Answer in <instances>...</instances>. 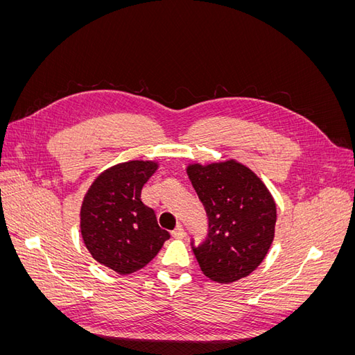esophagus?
Masks as SVG:
<instances>
[{
    "instance_id": "esophagus-1",
    "label": "esophagus",
    "mask_w": 355,
    "mask_h": 355,
    "mask_svg": "<svg viewBox=\"0 0 355 355\" xmlns=\"http://www.w3.org/2000/svg\"><path fill=\"white\" fill-rule=\"evenodd\" d=\"M171 237L178 239V240L184 239V237H185V230H184V227H182V225H178V227H176L173 231H171Z\"/></svg>"
}]
</instances>
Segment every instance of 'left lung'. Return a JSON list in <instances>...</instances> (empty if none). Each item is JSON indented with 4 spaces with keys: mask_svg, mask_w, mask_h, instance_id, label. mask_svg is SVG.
<instances>
[{
    "mask_svg": "<svg viewBox=\"0 0 355 355\" xmlns=\"http://www.w3.org/2000/svg\"><path fill=\"white\" fill-rule=\"evenodd\" d=\"M188 176L209 219L207 237L191 240L202 274L232 283L262 263L274 240L275 202L252 170L237 163L192 164Z\"/></svg>",
    "mask_w": 355,
    "mask_h": 355,
    "instance_id": "left-lung-1",
    "label": "left lung"
}]
</instances>
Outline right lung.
Listing matches in <instances>:
<instances>
[{
    "label": "right lung",
    "mask_w": 355,
    "mask_h": 355,
    "mask_svg": "<svg viewBox=\"0 0 355 355\" xmlns=\"http://www.w3.org/2000/svg\"><path fill=\"white\" fill-rule=\"evenodd\" d=\"M151 161L116 164L96 179L81 207V235L93 259L118 274H132L151 262L170 239L141 192L154 175Z\"/></svg>",
    "instance_id": "obj_1"
}]
</instances>
